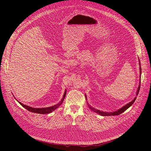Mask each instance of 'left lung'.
Wrapping results in <instances>:
<instances>
[{"label": "left lung", "mask_w": 151, "mask_h": 151, "mask_svg": "<svg viewBox=\"0 0 151 151\" xmlns=\"http://www.w3.org/2000/svg\"><path fill=\"white\" fill-rule=\"evenodd\" d=\"M139 63H140V62H139ZM140 73H141V67H140ZM140 84H139V88H138V90H137V95H138V94H139V90H140ZM136 98H137V97H135V98L133 99V101H132L130 102L129 103L125 105V106H124L123 107H122V108L119 109H118V110H117V111H115V112H113V113H108V112H104V111H99V110H97V109H96L92 108L91 106H90V105H89L88 106L91 108V110H93V111H94V112H96V113H97L99 114L100 115H102V116H113V115H120V114L122 113L123 112H124V111L126 110V109H127L130 106H132V105L133 104V103H134V101H135Z\"/></svg>", "instance_id": "left-lung-1"}]
</instances>
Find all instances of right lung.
<instances>
[{
    "mask_svg": "<svg viewBox=\"0 0 151 151\" xmlns=\"http://www.w3.org/2000/svg\"><path fill=\"white\" fill-rule=\"evenodd\" d=\"M66 92L67 91H65V93H64V94H63V98L60 101V102L58 104H56V105H54V106H51V107H48V108H32V107H30V106H26V105L22 104L20 102L19 104L21 105L22 106H23L24 108H25L27 110H28L31 112H33V113H40V114H48V113H50L52 112L53 111H54L55 109H56L60 105L63 103V99H64L65 98V96L66 95Z\"/></svg>",
    "mask_w": 151,
    "mask_h": 151,
    "instance_id": "1",
    "label": "right lung"
}]
</instances>
